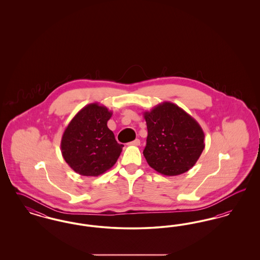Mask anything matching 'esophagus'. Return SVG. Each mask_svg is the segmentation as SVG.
<instances>
[{"label":"esophagus","mask_w":260,"mask_h":260,"mask_svg":"<svg viewBox=\"0 0 260 260\" xmlns=\"http://www.w3.org/2000/svg\"><path fill=\"white\" fill-rule=\"evenodd\" d=\"M129 144L131 145H135V146H138V145H140V140L139 139H136V140L132 141Z\"/></svg>","instance_id":"esophagus-1"}]
</instances>
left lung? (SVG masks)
<instances>
[{"instance_id": "left-lung-1", "label": "left lung", "mask_w": 260, "mask_h": 260, "mask_svg": "<svg viewBox=\"0 0 260 260\" xmlns=\"http://www.w3.org/2000/svg\"><path fill=\"white\" fill-rule=\"evenodd\" d=\"M143 115L148 131L143 155L149 166L169 176L188 172L205 148V134L198 122L168 101Z\"/></svg>"}]
</instances>
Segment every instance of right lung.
Segmentation results:
<instances>
[{
  "mask_svg": "<svg viewBox=\"0 0 260 260\" xmlns=\"http://www.w3.org/2000/svg\"><path fill=\"white\" fill-rule=\"evenodd\" d=\"M112 112L99 103L87 104L75 115L61 138V153L69 167L85 176H99L116 164L124 145L107 126Z\"/></svg>",
  "mask_w": 260,
  "mask_h": 260,
  "instance_id": "obj_1",
  "label": "right lung"
}]
</instances>
